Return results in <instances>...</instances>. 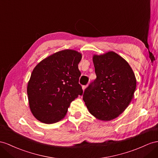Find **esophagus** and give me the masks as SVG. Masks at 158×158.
<instances>
[{"mask_svg":"<svg viewBox=\"0 0 158 158\" xmlns=\"http://www.w3.org/2000/svg\"><path fill=\"white\" fill-rule=\"evenodd\" d=\"M87 85H83V86L82 87V88H83V90L84 91L85 89L87 88Z\"/></svg>","mask_w":158,"mask_h":158,"instance_id":"obj_1","label":"esophagus"}]
</instances>
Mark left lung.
I'll use <instances>...</instances> for the list:
<instances>
[{"label": "left lung", "instance_id": "obj_1", "mask_svg": "<svg viewBox=\"0 0 158 158\" xmlns=\"http://www.w3.org/2000/svg\"><path fill=\"white\" fill-rule=\"evenodd\" d=\"M97 78L84 91L83 99L96 118L110 121L122 114L133 98L136 79L128 63L110 51L93 57Z\"/></svg>", "mask_w": 158, "mask_h": 158}]
</instances>
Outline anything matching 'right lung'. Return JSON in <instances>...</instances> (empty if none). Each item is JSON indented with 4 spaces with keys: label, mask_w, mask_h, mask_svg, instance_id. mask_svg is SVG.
I'll return each instance as SVG.
<instances>
[{
    "label": "right lung",
    "mask_w": 158,
    "mask_h": 158,
    "mask_svg": "<svg viewBox=\"0 0 158 158\" xmlns=\"http://www.w3.org/2000/svg\"><path fill=\"white\" fill-rule=\"evenodd\" d=\"M81 54L67 49L40 61L32 72L27 86L29 106L33 115L44 123H54L65 116L71 103L82 87L79 83L78 64Z\"/></svg>",
    "instance_id": "obj_1"
}]
</instances>
